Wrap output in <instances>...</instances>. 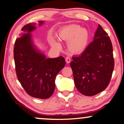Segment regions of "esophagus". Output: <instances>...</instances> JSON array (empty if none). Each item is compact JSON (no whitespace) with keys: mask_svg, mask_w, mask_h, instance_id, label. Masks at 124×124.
<instances>
[{"mask_svg":"<svg viewBox=\"0 0 124 124\" xmlns=\"http://www.w3.org/2000/svg\"><path fill=\"white\" fill-rule=\"evenodd\" d=\"M65 60H66V62L67 63H69L71 61L70 58L69 57H68V56H67V57L65 58Z\"/></svg>","mask_w":124,"mask_h":124,"instance_id":"esophagus-1","label":"esophagus"}]
</instances>
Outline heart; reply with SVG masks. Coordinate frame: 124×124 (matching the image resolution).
I'll return each instance as SVG.
<instances>
[{
  "instance_id": "heart-1",
  "label": "heart",
  "mask_w": 124,
  "mask_h": 124,
  "mask_svg": "<svg viewBox=\"0 0 124 124\" xmlns=\"http://www.w3.org/2000/svg\"><path fill=\"white\" fill-rule=\"evenodd\" d=\"M59 37L68 41V47L72 54L82 53L87 46L89 34L86 30L77 25H71L65 27L59 32ZM52 45L58 47L59 44L56 41H52Z\"/></svg>"
}]
</instances>
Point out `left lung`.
<instances>
[{"label":"left lung","instance_id":"1","mask_svg":"<svg viewBox=\"0 0 124 124\" xmlns=\"http://www.w3.org/2000/svg\"><path fill=\"white\" fill-rule=\"evenodd\" d=\"M70 65L75 86L80 93L92 96L108 86L114 68L111 41L99 24L94 41L80 56H73Z\"/></svg>","mask_w":124,"mask_h":124}]
</instances>
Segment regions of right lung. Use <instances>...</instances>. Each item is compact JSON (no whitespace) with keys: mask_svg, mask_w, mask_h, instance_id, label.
Wrapping results in <instances>:
<instances>
[{"mask_svg":"<svg viewBox=\"0 0 124 124\" xmlns=\"http://www.w3.org/2000/svg\"><path fill=\"white\" fill-rule=\"evenodd\" d=\"M43 23L39 21V25ZM35 24L25 25L21 28L20 37L15 41V69L18 80L28 94L37 99H46L53 94L55 78L66 62L62 56L46 58L35 49L30 34L35 29Z\"/></svg>","mask_w":124,"mask_h":124,"instance_id":"add662e5","label":"right lung"}]
</instances>
